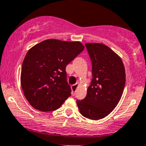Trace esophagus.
<instances>
[{"instance_id": "34e87169", "label": "esophagus", "mask_w": 146, "mask_h": 146, "mask_svg": "<svg viewBox=\"0 0 146 146\" xmlns=\"http://www.w3.org/2000/svg\"><path fill=\"white\" fill-rule=\"evenodd\" d=\"M78 85H79V83L78 82H77L76 84H75V85H72L71 86V90H72V94L74 95L75 94V92H76V90H77Z\"/></svg>"}]
</instances>
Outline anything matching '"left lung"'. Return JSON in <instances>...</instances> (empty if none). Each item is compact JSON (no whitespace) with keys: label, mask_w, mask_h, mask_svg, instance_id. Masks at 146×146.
<instances>
[{"label":"left lung","mask_w":146,"mask_h":146,"mask_svg":"<svg viewBox=\"0 0 146 146\" xmlns=\"http://www.w3.org/2000/svg\"><path fill=\"white\" fill-rule=\"evenodd\" d=\"M92 61V79L87 95L76 103L82 116L100 119L110 114L121 99L125 85L123 62L108 46L100 43H86Z\"/></svg>","instance_id":"left-lung-1"}]
</instances>
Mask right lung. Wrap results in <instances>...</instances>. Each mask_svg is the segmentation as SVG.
Segmentation results:
<instances>
[{"mask_svg": "<svg viewBox=\"0 0 146 146\" xmlns=\"http://www.w3.org/2000/svg\"><path fill=\"white\" fill-rule=\"evenodd\" d=\"M83 50L80 42L49 39L29 50L21 67V85L33 108L52 111L70 96L66 67Z\"/></svg>", "mask_w": 146, "mask_h": 146, "instance_id": "1", "label": "right lung"}]
</instances>
